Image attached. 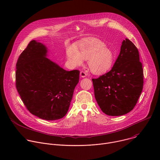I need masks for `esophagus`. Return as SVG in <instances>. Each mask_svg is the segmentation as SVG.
<instances>
[{
    "mask_svg": "<svg viewBox=\"0 0 160 160\" xmlns=\"http://www.w3.org/2000/svg\"><path fill=\"white\" fill-rule=\"evenodd\" d=\"M86 76H87V75L85 72H83V71L80 72V77L81 78H85Z\"/></svg>",
    "mask_w": 160,
    "mask_h": 160,
    "instance_id": "obj_1",
    "label": "esophagus"
}]
</instances>
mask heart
<instances>
[{"label": "heart", "instance_id": "b5f03b06", "mask_svg": "<svg viewBox=\"0 0 160 160\" xmlns=\"http://www.w3.org/2000/svg\"><path fill=\"white\" fill-rule=\"evenodd\" d=\"M66 56L69 64L73 67L83 64L88 60V66L94 74L100 75L107 72L112 66L115 54L105 43L96 38L81 41L78 46H68Z\"/></svg>", "mask_w": 160, "mask_h": 160}]
</instances>
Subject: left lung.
Returning a JSON list of instances; mask_svg holds the SVG:
<instances>
[{"mask_svg": "<svg viewBox=\"0 0 160 160\" xmlns=\"http://www.w3.org/2000/svg\"><path fill=\"white\" fill-rule=\"evenodd\" d=\"M144 75L138 48L125 38L112 69L92 79L96 100L103 112L121 116L131 111L142 92Z\"/></svg>", "mask_w": 160, "mask_h": 160, "instance_id": "obj_1", "label": "left lung"}]
</instances>
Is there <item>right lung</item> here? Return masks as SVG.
<instances>
[{"label": "right lung", "instance_id": "obj_1", "mask_svg": "<svg viewBox=\"0 0 160 160\" xmlns=\"http://www.w3.org/2000/svg\"><path fill=\"white\" fill-rule=\"evenodd\" d=\"M48 48L32 40L20 54L16 87L32 115L45 120L63 118L69 109L80 71H66L47 58Z\"/></svg>", "mask_w": 160, "mask_h": 160}]
</instances>
